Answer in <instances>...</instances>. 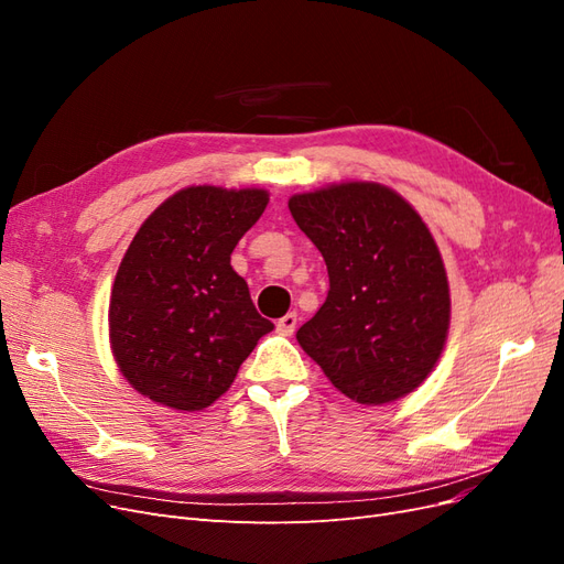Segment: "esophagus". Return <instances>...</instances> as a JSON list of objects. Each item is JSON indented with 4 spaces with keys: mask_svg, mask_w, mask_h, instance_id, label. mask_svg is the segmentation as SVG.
<instances>
[{
    "mask_svg": "<svg viewBox=\"0 0 564 564\" xmlns=\"http://www.w3.org/2000/svg\"><path fill=\"white\" fill-rule=\"evenodd\" d=\"M296 324H299V315H296V313H286L284 317L278 319L275 329H278V334H282V336H292V334L296 332Z\"/></svg>",
    "mask_w": 564,
    "mask_h": 564,
    "instance_id": "34e87169",
    "label": "esophagus"
}]
</instances>
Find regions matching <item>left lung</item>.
<instances>
[{
    "label": "left lung",
    "mask_w": 564,
    "mask_h": 564,
    "mask_svg": "<svg viewBox=\"0 0 564 564\" xmlns=\"http://www.w3.org/2000/svg\"><path fill=\"white\" fill-rule=\"evenodd\" d=\"M329 272L322 308L296 332L327 379L360 404L392 402L433 371L449 329V284L421 216L379 183L289 199Z\"/></svg>",
    "instance_id": "8db88e82"
}]
</instances>
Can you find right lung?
Wrapping results in <instances>:
<instances>
[{
	"mask_svg": "<svg viewBox=\"0 0 564 564\" xmlns=\"http://www.w3.org/2000/svg\"><path fill=\"white\" fill-rule=\"evenodd\" d=\"M268 193L193 185L152 212L119 263L110 346L127 381L178 412L216 402L272 322L230 265Z\"/></svg>",
	"mask_w": 564,
	"mask_h": 564,
	"instance_id": "1",
	"label": "right lung"
}]
</instances>
